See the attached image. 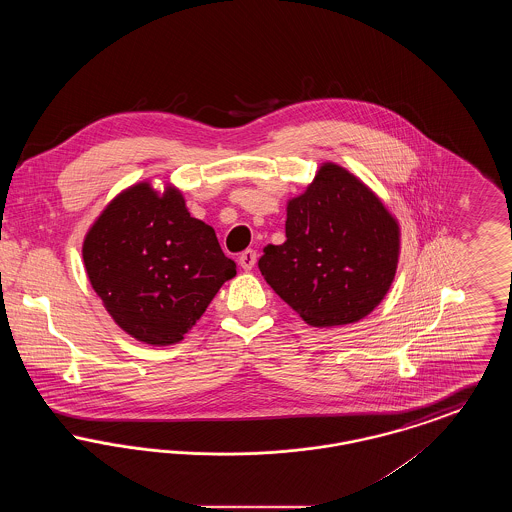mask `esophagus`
Instances as JSON below:
<instances>
[{
  "label": "esophagus",
  "instance_id": "34e87169",
  "mask_svg": "<svg viewBox=\"0 0 512 512\" xmlns=\"http://www.w3.org/2000/svg\"><path fill=\"white\" fill-rule=\"evenodd\" d=\"M240 267L244 268V270H251V268L255 267V263H257V251H253V249H245L244 253H240Z\"/></svg>",
  "mask_w": 512,
  "mask_h": 512
}]
</instances>
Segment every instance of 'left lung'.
I'll use <instances>...</instances> for the list:
<instances>
[{
	"label": "left lung",
	"instance_id": "1",
	"mask_svg": "<svg viewBox=\"0 0 512 512\" xmlns=\"http://www.w3.org/2000/svg\"><path fill=\"white\" fill-rule=\"evenodd\" d=\"M401 230L382 199L336 163H322L286 207V242L259 259L268 286L309 326L370 315L390 292Z\"/></svg>",
	"mask_w": 512,
	"mask_h": 512
}]
</instances>
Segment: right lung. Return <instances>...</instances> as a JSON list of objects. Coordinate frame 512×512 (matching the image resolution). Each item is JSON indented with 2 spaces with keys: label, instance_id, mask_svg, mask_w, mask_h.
<instances>
[{
  "label": "right lung",
  "instance_id": "right-lung-1",
  "mask_svg": "<svg viewBox=\"0 0 512 512\" xmlns=\"http://www.w3.org/2000/svg\"><path fill=\"white\" fill-rule=\"evenodd\" d=\"M82 259L107 313L149 345L184 340L236 276L215 230L190 217L172 184L157 192L138 182L111 199L84 238Z\"/></svg>",
  "mask_w": 512,
  "mask_h": 512
}]
</instances>
